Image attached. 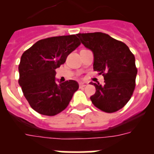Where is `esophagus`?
Returning a JSON list of instances; mask_svg holds the SVG:
<instances>
[{
  "instance_id": "esophagus-1",
  "label": "esophagus",
  "mask_w": 154,
  "mask_h": 154,
  "mask_svg": "<svg viewBox=\"0 0 154 154\" xmlns=\"http://www.w3.org/2000/svg\"><path fill=\"white\" fill-rule=\"evenodd\" d=\"M79 84L80 88H83V87L86 86V85H87V83H85V82H80Z\"/></svg>"
}]
</instances>
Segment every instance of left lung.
<instances>
[{"label": "left lung", "instance_id": "left-lung-1", "mask_svg": "<svg viewBox=\"0 0 154 154\" xmlns=\"http://www.w3.org/2000/svg\"><path fill=\"white\" fill-rule=\"evenodd\" d=\"M77 36L93 53L94 71L104 77V85L92 82L96 87V93L90 97L92 103L106 112L122 109L135 89L137 69L133 54L123 42L105 33H79Z\"/></svg>", "mask_w": 154, "mask_h": 154}]
</instances>
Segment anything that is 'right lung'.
<instances>
[{
  "instance_id": "right-lung-1",
  "label": "right lung",
  "mask_w": 154,
  "mask_h": 154,
  "mask_svg": "<svg viewBox=\"0 0 154 154\" xmlns=\"http://www.w3.org/2000/svg\"><path fill=\"white\" fill-rule=\"evenodd\" d=\"M79 45L75 35L51 37L37 42L21 55L18 83L31 108L38 113L57 115L78 90L75 80L57 83L55 69Z\"/></svg>"
}]
</instances>
